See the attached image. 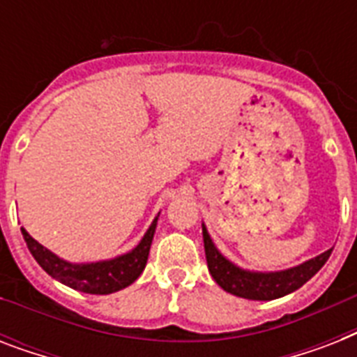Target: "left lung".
<instances>
[{
  "label": "left lung",
  "mask_w": 357,
  "mask_h": 357,
  "mask_svg": "<svg viewBox=\"0 0 357 357\" xmlns=\"http://www.w3.org/2000/svg\"><path fill=\"white\" fill-rule=\"evenodd\" d=\"M202 235H204L207 266H209L213 280L224 291L248 300H274L293 293V291L302 287L305 282H310L311 278L321 271L333 250H326L324 254L317 255V257L305 261L298 266L287 268V271L252 272L244 271L241 266L234 265L229 259H226L218 252L217 246L213 244L204 224H202Z\"/></svg>",
  "instance_id": "8db88e82"
}]
</instances>
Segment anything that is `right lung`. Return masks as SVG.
Here are the masks:
<instances>
[{
    "label": "right lung",
    "instance_id": "obj_1",
    "mask_svg": "<svg viewBox=\"0 0 357 357\" xmlns=\"http://www.w3.org/2000/svg\"><path fill=\"white\" fill-rule=\"evenodd\" d=\"M157 217L153 218L144 237L140 238V243L131 252L119 255L114 259L96 261V263H68L44 248L40 243H36L24 228H22V235H24L27 248L36 259V263L57 282L64 283L75 291H81V293L111 294L131 285L144 271L157 228Z\"/></svg>",
    "mask_w": 357,
    "mask_h": 357
}]
</instances>
